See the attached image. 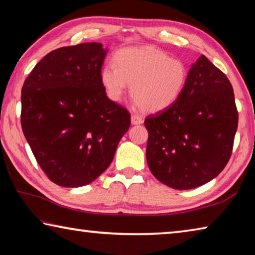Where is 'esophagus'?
I'll list each match as a JSON object with an SVG mask.
<instances>
[{
  "instance_id": "esophagus-1",
  "label": "esophagus",
  "mask_w": 255,
  "mask_h": 255,
  "mask_svg": "<svg viewBox=\"0 0 255 255\" xmlns=\"http://www.w3.org/2000/svg\"><path fill=\"white\" fill-rule=\"evenodd\" d=\"M144 119L139 115H131V124L132 125H140L143 124Z\"/></svg>"
}]
</instances>
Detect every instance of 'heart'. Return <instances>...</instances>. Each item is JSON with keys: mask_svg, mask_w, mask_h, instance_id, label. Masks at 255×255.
Returning a JSON list of instances; mask_svg holds the SVG:
<instances>
[{"mask_svg": "<svg viewBox=\"0 0 255 255\" xmlns=\"http://www.w3.org/2000/svg\"><path fill=\"white\" fill-rule=\"evenodd\" d=\"M100 79L107 97L122 100L130 85L131 97L141 110L159 112L173 106L188 81V67L150 47H129L118 50L114 64L102 67Z\"/></svg>", "mask_w": 255, "mask_h": 255, "instance_id": "1", "label": "heart"}]
</instances>
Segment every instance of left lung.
Returning a JSON list of instances; mask_svg holds the SVG:
<instances>
[{"label": "left lung", "instance_id": "left-lung-1", "mask_svg": "<svg viewBox=\"0 0 255 255\" xmlns=\"http://www.w3.org/2000/svg\"><path fill=\"white\" fill-rule=\"evenodd\" d=\"M146 159L159 182L178 190L209 182L226 166L239 124L230 80L201 55L173 106L145 119Z\"/></svg>", "mask_w": 255, "mask_h": 255}]
</instances>
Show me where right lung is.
<instances>
[{
	"label": "right lung",
	"instance_id": "add662e5",
	"mask_svg": "<svg viewBox=\"0 0 255 255\" xmlns=\"http://www.w3.org/2000/svg\"><path fill=\"white\" fill-rule=\"evenodd\" d=\"M106 55L99 42L55 49L21 90L25 139L42 171L62 187H82L100 176L130 127L128 110L102 86Z\"/></svg>",
	"mask_w": 255,
	"mask_h": 255
}]
</instances>
